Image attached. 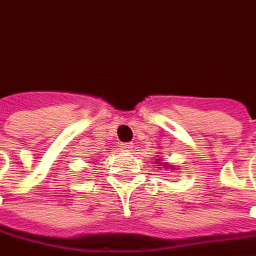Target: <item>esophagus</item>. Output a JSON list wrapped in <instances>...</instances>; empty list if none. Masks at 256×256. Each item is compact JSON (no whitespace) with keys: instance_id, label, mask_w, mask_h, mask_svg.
<instances>
[{"instance_id":"esophagus-1","label":"esophagus","mask_w":256,"mask_h":256,"mask_svg":"<svg viewBox=\"0 0 256 256\" xmlns=\"http://www.w3.org/2000/svg\"><path fill=\"white\" fill-rule=\"evenodd\" d=\"M123 148H126V150H130V148H133V146H132V145H126V144H123Z\"/></svg>"}]
</instances>
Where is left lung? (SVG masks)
Wrapping results in <instances>:
<instances>
[{"instance_id": "left-lung-1", "label": "left lung", "mask_w": 256, "mask_h": 256, "mask_svg": "<svg viewBox=\"0 0 256 256\" xmlns=\"http://www.w3.org/2000/svg\"><path fill=\"white\" fill-rule=\"evenodd\" d=\"M155 160H156L155 164H158V166H162V164H163V168H172V170H174V166H172V164H170V163H167V162H164V163H163V162H162V158L159 155H156ZM159 168L162 170V167H159Z\"/></svg>"}]
</instances>
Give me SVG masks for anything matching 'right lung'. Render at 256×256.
Returning a JSON list of instances; mask_svg holds the SVG:
<instances>
[{
	"instance_id": "add662e5",
	"label": "right lung",
	"mask_w": 256,
	"mask_h": 256,
	"mask_svg": "<svg viewBox=\"0 0 256 256\" xmlns=\"http://www.w3.org/2000/svg\"><path fill=\"white\" fill-rule=\"evenodd\" d=\"M94 162H96V160H94Z\"/></svg>"
}]
</instances>
